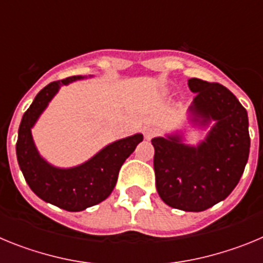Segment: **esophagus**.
Here are the masks:
<instances>
[{"label":"esophagus","instance_id":"obj_1","mask_svg":"<svg viewBox=\"0 0 263 263\" xmlns=\"http://www.w3.org/2000/svg\"><path fill=\"white\" fill-rule=\"evenodd\" d=\"M157 134H158V130L155 129V127L147 126V127H145V129H143V136H145V138L147 139V141H148V139L154 138Z\"/></svg>","mask_w":263,"mask_h":263}]
</instances>
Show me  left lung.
Returning a JSON list of instances; mask_svg holds the SVG:
<instances>
[{"mask_svg": "<svg viewBox=\"0 0 263 263\" xmlns=\"http://www.w3.org/2000/svg\"><path fill=\"white\" fill-rule=\"evenodd\" d=\"M188 87L196 93L188 122L211 129L197 145L183 142L182 132L153 138L155 184L167 205L201 212L227 199L240 182L249 158V120L224 85L192 78Z\"/></svg>", "mask_w": 263, "mask_h": 263, "instance_id": "obj_1", "label": "left lung"}]
</instances>
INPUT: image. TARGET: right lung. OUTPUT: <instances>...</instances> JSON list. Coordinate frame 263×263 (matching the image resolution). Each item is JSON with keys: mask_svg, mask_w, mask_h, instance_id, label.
<instances>
[{"mask_svg": "<svg viewBox=\"0 0 263 263\" xmlns=\"http://www.w3.org/2000/svg\"><path fill=\"white\" fill-rule=\"evenodd\" d=\"M85 78L92 76H72L43 88L23 115L15 146L18 164L31 191L46 203L69 212H80L105 200L116 187L121 166L143 141L141 133L118 139L69 168L52 166L39 154L31 129L63 85Z\"/></svg>", "mask_w": 263, "mask_h": 263, "instance_id": "1", "label": "right lung"}]
</instances>
